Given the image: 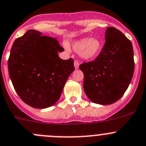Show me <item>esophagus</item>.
<instances>
[{
  "instance_id": "1",
  "label": "esophagus",
  "mask_w": 146,
  "mask_h": 146,
  "mask_svg": "<svg viewBox=\"0 0 146 146\" xmlns=\"http://www.w3.org/2000/svg\"><path fill=\"white\" fill-rule=\"evenodd\" d=\"M79 63L77 61V60H75L74 61V67L76 69H78L79 68Z\"/></svg>"
}]
</instances>
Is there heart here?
<instances>
[{
  "label": "heart",
  "mask_w": 146,
  "mask_h": 146,
  "mask_svg": "<svg viewBox=\"0 0 146 146\" xmlns=\"http://www.w3.org/2000/svg\"><path fill=\"white\" fill-rule=\"evenodd\" d=\"M73 48L76 52L79 53L80 57L86 60L96 58L103 48L102 40L99 38H85L76 40L73 43Z\"/></svg>",
  "instance_id": "1"
}]
</instances>
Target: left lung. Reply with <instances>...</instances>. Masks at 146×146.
I'll return each instance as SVG.
<instances>
[{"label": "left lung", "instance_id": "8db88e82", "mask_svg": "<svg viewBox=\"0 0 146 146\" xmlns=\"http://www.w3.org/2000/svg\"><path fill=\"white\" fill-rule=\"evenodd\" d=\"M106 43L97 58L79 66L84 74L83 89L93 103L110 105L126 91L134 72L131 40L114 27L106 28Z\"/></svg>", "mask_w": 146, "mask_h": 146}]
</instances>
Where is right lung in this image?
Masks as SVG:
<instances>
[{"label":"right lung","mask_w":146,"mask_h":146,"mask_svg":"<svg viewBox=\"0 0 146 146\" xmlns=\"http://www.w3.org/2000/svg\"><path fill=\"white\" fill-rule=\"evenodd\" d=\"M56 38L29 30L14 41L8 61L13 87L23 101L35 108L53 106L75 70L72 58L62 60L63 51Z\"/></svg>","instance_id":"right-lung-1"}]
</instances>
